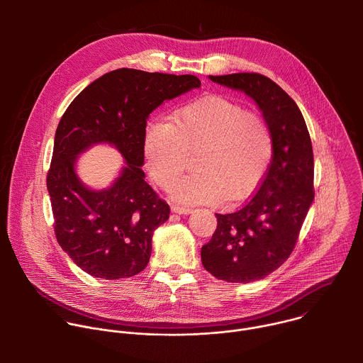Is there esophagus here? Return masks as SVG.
Here are the masks:
<instances>
[{"instance_id": "34e87169", "label": "esophagus", "mask_w": 363, "mask_h": 363, "mask_svg": "<svg viewBox=\"0 0 363 363\" xmlns=\"http://www.w3.org/2000/svg\"><path fill=\"white\" fill-rule=\"evenodd\" d=\"M171 210H172V213H175V214H181V216H188V214H191V213H192V210H191V208H185V206H179V205H174Z\"/></svg>"}]
</instances>
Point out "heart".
<instances>
[{
    "instance_id": "1",
    "label": "heart",
    "mask_w": 363,
    "mask_h": 363,
    "mask_svg": "<svg viewBox=\"0 0 363 363\" xmlns=\"http://www.w3.org/2000/svg\"><path fill=\"white\" fill-rule=\"evenodd\" d=\"M142 146L146 169L162 188L181 174L186 153L199 149L195 172L178 179L171 189L172 199L186 205L248 198L264 178L273 155L266 121L221 96L188 103L172 121H149Z\"/></svg>"
}]
</instances>
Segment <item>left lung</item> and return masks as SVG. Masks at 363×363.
<instances>
[{
  "label": "left lung",
  "instance_id": "8db88e82",
  "mask_svg": "<svg viewBox=\"0 0 363 363\" xmlns=\"http://www.w3.org/2000/svg\"><path fill=\"white\" fill-rule=\"evenodd\" d=\"M245 93L262 111L273 157L255 195L235 213L216 214L217 230L201 248L206 272L228 283H251L277 270L291 254L315 199L312 140L296 101L258 73L208 76Z\"/></svg>",
  "mask_w": 363,
  "mask_h": 363
}]
</instances>
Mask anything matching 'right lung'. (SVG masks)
Wrapping results in <instances>:
<instances>
[{
  "instance_id": "right-lung-1",
  "label": "right lung",
  "mask_w": 363,
  "mask_h": 363,
  "mask_svg": "<svg viewBox=\"0 0 363 363\" xmlns=\"http://www.w3.org/2000/svg\"><path fill=\"white\" fill-rule=\"evenodd\" d=\"M198 87L191 74L118 69L83 89L60 119L47 191L57 241L87 274L118 280L147 266L153 231L169 218V205L145 182L146 121L164 101ZM103 143L118 148L125 165L111 187L93 190L75 164Z\"/></svg>"
}]
</instances>
